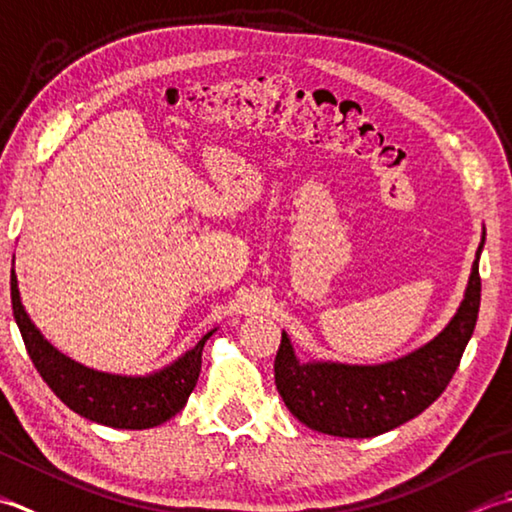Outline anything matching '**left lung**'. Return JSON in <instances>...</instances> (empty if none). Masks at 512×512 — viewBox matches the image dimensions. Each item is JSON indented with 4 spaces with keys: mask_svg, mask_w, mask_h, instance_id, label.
<instances>
[{
    "mask_svg": "<svg viewBox=\"0 0 512 512\" xmlns=\"http://www.w3.org/2000/svg\"><path fill=\"white\" fill-rule=\"evenodd\" d=\"M482 247L484 236L453 320L440 336L409 356L369 367L338 362L300 364L287 333H283L274 360V378L291 415L327 435L373 437L429 409L448 387L473 336L482 298Z\"/></svg>",
    "mask_w": 512,
    "mask_h": 512,
    "instance_id": "8db88e82",
    "label": "left lung"
}]
</instances>
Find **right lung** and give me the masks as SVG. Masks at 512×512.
I'll list each match as a JSON object with an SVG mask.
<instances>
[{
  "label": "right lung",
  "mask_w": 512,
  "mask_h": 512,
  "mask_svg": "<svg viewBox=\"0 0 512 512\" xmlns=\"http://www.w3.org/2000/svg\"><path fill=\"white\" fill-rule=\"evenodd\" d=\"M10 300H13V316L22 331L26 351L41 378L68 409L92 422L112 426V429H152L179 413L196 387L198 373H201V353L212 331L205 333L194 349L172 362L170 367L143 375V378H128V375H112L83 367L52 347L30 322L19 300L15 269L10 271Z\"/></svg>",
  "instance_id": "obj_1"
}]
</instances>
